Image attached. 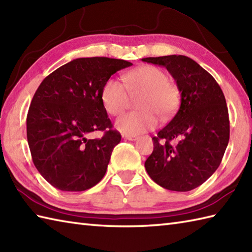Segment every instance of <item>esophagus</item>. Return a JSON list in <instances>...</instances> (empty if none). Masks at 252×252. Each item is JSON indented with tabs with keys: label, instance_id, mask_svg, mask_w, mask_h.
Returning <instances> with one entry per match:
<instances>
[{
	"label": "esophagus",
	"instance_id": "34e87169",
	"mask_svg": "<svg viewBox=\"0 0 252 252\" xmlns=\"http://www.w3.org/2000/svg\"><path fill=\"white\" fill-rule=\"evenodd\" d=\"M122 137H123V139L129 140V141H136V140H137V136H135V135H127V134H123V135H122Z\"/></svg>",
	"mask_w": 252,
	"mask_h": 252
}]
</instances>
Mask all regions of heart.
I'll return each mask as SVG.
<instances>
[{
    "instance_id": "1",
    "label": "heart",
    "mask_w": 252,
    "mask_h": 252,
    "mask_svg": "<svg viewBox=\"0 0 252 252\" xmlns=\"http://www.w3.org/2000/svg\"><path fill=\"white\" fill-rule=\"evenodd\" d=\"M137 109L117 121V127L126 134H140L157 125V117L168 120L179 106V92L169 82L166 72L154 65H143L123 75V84L110 78L101 88V102L111 116H120L130 105V97L140 96Z\"/></svg>"
}]
</instances>
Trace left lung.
I'll use <instances>...</instances> for the list:
<instances>
[{
    "mask_svg": "<svg viewBox=\"0 0 252 252\" xmlns=\"http://www.w3.org/2000/svg\"><path fill=\"white\" fill-rule=\"evenodd\" d=\"M165 66L181 93V103L171 121L153 137L154 151L145 161L157 185L186 192L214 174L229 141L225 96L211 74L186 56L144 58ZM177 140L176 143L171 142Z\"/></svg>",
    "mask_w": 252,
    "mask_h": 252,
    "instance_id": "8db88e82",
    "label": "left lung"
}]
</instances>
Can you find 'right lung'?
Segmentation results:
<instances>
[{
    "instance_id": "right-lung-1",
    "label": "right lung",
    "mask_w": 252,
    "mask_h": 252,
    "mask_svg": "<svg viewBox=\"0 0 252 252\" xmlns=\"http://www.w3.org/2000/svg\"><path fill=\"white\" fill-rule=\"evenodd\" d=\"M131 65L120 59L80 58L39 85L27 115V141L33 165L54 188L85 191L103 178L121 135L111 129L101 88L112 74ZM94 130L105 133L87 139Z\"/></svg>"
}]
</instances>
